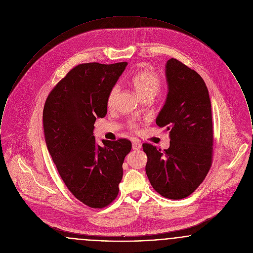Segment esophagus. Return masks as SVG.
<instances>
[{
    "label": "esophagus",
    "mask_w": 253,
    "mask_h": 253,
    "mask_svg": "<svg viewBox=\"0 0 253 253\" xmlns=\"http://www.w3.org/2000/svg\"><path fill=\"white\" fill-rule=\"evenodd\" d=\"M142 148V145L139 142H133L132 149L133 150H140Z\"/></svg>",
    "instance_id": "obj_1"
}]
</instances>
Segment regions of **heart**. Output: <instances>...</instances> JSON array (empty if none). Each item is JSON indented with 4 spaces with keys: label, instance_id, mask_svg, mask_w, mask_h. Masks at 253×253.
<instances>
[{
    "label": "heart",
    "instance_id": "1",
    "mask_svg": "<svg viewBox=\"0 0 253 253\" xmlns=\"http://www.w3.org/2000/svg\"><path fill=\"white\" fill-rule=\"evenodd\" d=\"M130 84L132 85L134 90L141 98L146 96H155L160 90L162 80L158 74L151 70H142L135 73L130 79ZM119 91L117 85L113 86L107 97V106L112 107L114 104L115 98ZM131 128H136L137 126L132 124Z\"/></svg>",
    "mask_w": 253,
    "mask_h": 253
}]
</instances>
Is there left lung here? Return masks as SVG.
I'll use <instances>...</instances> for the list:
<instances>
[{
	"label": "left lung",
	"instance_id": "8db88e82",
	"mask_svg": "<svg viewBox=\"0 0 253 253\" xmlns=\"http://www.w3.org/2000/svg\"><path fill=\"white\" fill-rule=\"evenodd\" d=\"M166 77L169 91L156 124L169 131L170 146L162 151L143 144L146 172L162 196L183 199L201 185L211 166V103L202 77L178 60L167 62Z\"/></svg>",
	"mask_w": 253,
	"mask_h": 253
}]
</instances>
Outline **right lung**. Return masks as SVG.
<instances>
[{"label":"right lung","instance_id":"1","mask_svg":"<svg viewBox=\"0 0 253 253\" xmlns=\"http://www.w3.org/2000/svg\"><path fill=\"white\" fill-rule=\"evenodd\" d=\"M127 66L82 64L71 69L48 95L42 112L44 140L61 178L84 205L101 209L115 199L123 163L131 150L126 139L94 136L96 118L107 112V97Z\"/></svg>","mask_w":253,"mask_h":253}]
</instances>
